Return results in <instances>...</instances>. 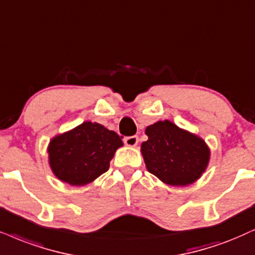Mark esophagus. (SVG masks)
I'll use <instances>...</instances> for the list:
<instances>
[{
    "label": "esophagus",
    "instance_id": "34e87169",
    "mask_svg": "<svg viewBox=\"0 0 255 255\" xmlns=\"http://www.w3.org/2000/svg\"><path fill=\"white\" fill-rule=\"evenodd\" d=\"M124 142L126 146H128V147H135L138 142V137L135 136V135L134 136H127L124 138Z\"/></svg>",
    "mask_w": 255,
    "mask_h": 255
}]
</instances>
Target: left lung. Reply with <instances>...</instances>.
<instances>
[{
	"instance_id": "8db88e82",
	"label": "left lung",
	"mask_w": 255,
	"mask_h": 255,
	"mask_svg": "<svg viewBox=\"0 0 255 255\" xmlns=\"http://www.w3.org/2000/svg\"><path fill=\"white\" fill-rule=\"evenodd\" d=\"M146 135L141 153L148 172L167 185H191L207 168L211 151L195 134L165 120L148 126Z\"/></svg>"
}]
</instances>
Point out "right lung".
<instances>
[{"mask_svg": "<svg viewBox=\"0 0 255 255\" xmlns=\"http://www.w3.org/2000/svg\"><path fill=\"white\" fill-rule=\"evenodd\" d=\"M121 137L96 122L86 121L74 129L56 135L48 146L49 165L61 181L85 186L107 172Z\"/></svg>", "mask_w": 255, "mask_h": 255, "instance_id": "add662e5", "label": "right lung"}]
</instances>
